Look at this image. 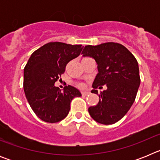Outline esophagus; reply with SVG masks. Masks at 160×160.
<instances>
[{"label": "esophagus", "mask_w": 160, "mask_h": 160, "mask_svg": "<svg viewBox=\"0 0 160 160\" xmlns=\"http://www.w3.org/2000/svg\"><path fill=\"white\" fill-rule=\"evenodd\" d=\"M89 94H90V92H88V91H82V95H88Z\"/></svg>", "instance_id": "obj_1"}]
</instances>
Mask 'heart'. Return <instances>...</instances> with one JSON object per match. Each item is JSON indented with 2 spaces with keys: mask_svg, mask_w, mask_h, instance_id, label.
<instances>
[{
  "mask_svg": "<svg viewBox=\"0 0 160 160\" xmlns=\"http://www.w3.org/2000/svg\"><path fill=\"white\" fill-rule=\"evenodd\" d=\"M78 87H80V88H82V87H84V86H83V84H82V83L78 84Z\"/></svg>",
  "mask_w": 160,
  "mask_h": 160,
  "instance_id": "b5f03b06",
  "label": "heart"
}]
</instances>
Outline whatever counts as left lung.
I'll list each match as a JSON object with an SVG mask.
<instances>
[{
  "label": "left lung",
  "mask_w": 160,
  "mask_h": 160,
  "mask_svg": "<svg viewBox=\"0 0 160 160\" xmlns=\"http://www.w3.org/2000/svg\"><path fill=\"white\" fill-rule=\"evenodd\" d=\"M82 53L93 58L98 65L91 93L98 94V87H107L99 94L97 105L89 107L90 116L101 124L115 123L135 102L140 85L138 62L125 46L115 42L86 46Z\"/></svg>",
  "instance_id": "obj_1"
}]
</instances>
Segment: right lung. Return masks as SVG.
I'll return each mask as SVG.
<instances>
[{
  "label": "right lung",
  "instance_id": "add662e5",
  "mask_svg": "<svg viewBox=\"0 0 160 160\" xmlns=\"http://www.w3.org/2000/svg\"><path fill=\"white\" fill-rule=\"evenodd\" d=\"M82 48V45L49 42L29 58L24 69V91L33 112L44 122L53 123L64 119L72 99L82 96L75 87L69 85L62 91L54 83Z\"/></svg>",
  "mask_w": 160,
  "mask_h": 160
}]
</instances>
